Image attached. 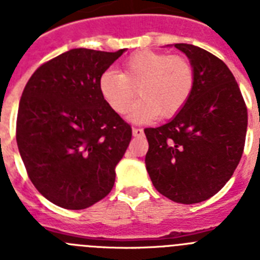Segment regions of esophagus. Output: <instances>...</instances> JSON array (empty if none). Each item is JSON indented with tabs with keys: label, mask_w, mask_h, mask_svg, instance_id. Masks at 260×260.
Listing matches in <instances>:
<instances>
[{
	"label": "esophagus",
	"mask_w": 260,
	"mask_h": 260,
	"mask_svg": "<svg viewBox=\"0 0 260 260\" xmlns=\"http://www.w3.org/2000/svg\"><path fill=\"white\" fill-rule=\"evenodd\" d=\"M133 135L134 137H141V135H143V130L139 127H133Z\"/></svg>",
	"instance_id": "34e87169"
}]
</instances>
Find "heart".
I'll list each match as a JSON object with an SVG mask.
<instances>
[{"mask_svg":"<svg viewBox=\"0 0 260 260\" xmlns=\"http://www.w3.org/2000/svg\"><path fill=\"white\" fill-rule=\"evenodd\" d=\"M194 84V69L185 57L139 50L123 61L122 73L107 70L100 75L99 92L110 109L123 114L132 108L139 87L142 99L128 117L143 122L158 114L176 116L189 102Z\"/></svg>","mask_w":260,"mask_h":260,"instance_id":"1","label":"heart"}]
</instances>
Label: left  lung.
<instances>
[{"instance_id":"1","label":"left lung","mask_w":260,"mask_h":260,"mask_svg":"<svg viewBox=\"0 0 260 260\" xmlns=\"http://www.w3.org/2000/svg\"><path fill=\"white\" fill-rule=\"evenodd\" d=\"M174 47L190 59L194 89L173 119L144 128L146 168L160 194L194 204L213 197L233 176L245 147L247 108L221 59L191 44Z\"/></svg>"}]
</instances>
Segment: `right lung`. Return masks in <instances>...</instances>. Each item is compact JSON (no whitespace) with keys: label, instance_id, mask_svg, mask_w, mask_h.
<instances>
[{"label":"right lung","instance_id":"add662e5","mask_svg":"<svg viewBox=\"0 0 260 260\" xmlns=\"http://www.w3.org/2000/svg\"><path fill=\"white\" fill-rule=\"evenodd\" d=\"M125 52L77 48L45 62L23 89L17 144L29 180L49 202L84 210L113 189L132 126L99 92V78Z\"/></svg>","mask_w":260,"mask_h":260}]
</instances>
